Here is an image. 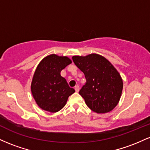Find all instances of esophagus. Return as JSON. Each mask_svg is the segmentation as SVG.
I'll return each mask as SVG.
<instances>
[{"label": "esophagus", "instance_id": "34e87169", "mask_svg": "<svg viewBox=\"0 0 150 150\" xmlns=\"http://www.w3.org/2000/svg\"><path fill=\"white\" fill-rule=\"evenodd\" d=\"M75 91H76V92H78L79 90H80V87H79V86L78 85L75 86Z\"/></svg>", "mask_w": 150, "mask_h": 150}]
</instances>
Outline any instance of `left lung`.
<instances>
[{
    "label": "left lung",
    "instance_id": "obj_1",
    "mask_svg": "<svg viewBox=\"0 0 150 150\" xmlns=\"http://www.w3.org/2000/svg\"><path fill=\"white\" fill-rule=\"evenodd\" d=\"M75 65L85 74L86 83L79 94L87 106L97 113L109 112L116 106L123 90V80L113 65L96 53L74 56Z\"/></svg>",
    "mask_w": 150,
    "mask_h": 150
}]
</instances>
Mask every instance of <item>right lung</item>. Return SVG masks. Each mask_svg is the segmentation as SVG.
<instances>
[{"label":"right lung","mask_w":150,"mask_h":150,"mask_svg":"<svg viewBox=\"0 0 150 150\" xmlns=\"http://www.w3.org/2000/svg\"><path fill=\"white\" fill-rule=\"evenodd\" d=\"M72 63L67 56L51 54L38 65L31 85L34 100L43 110L57 112L66 104L69 96L75 92L70 88L61 72Z\"/></svg>","instance_id":"obj_1"}]
</instances>
